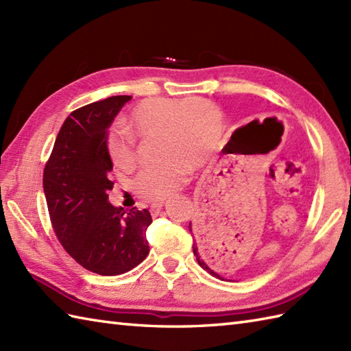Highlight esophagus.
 <instances>
[{
  "mask_svg": "<svg viewBox=\"0 0 351 351\" xmlns=\"http://www.w3.org/2000/svg\"><path fill=\"white\" fill-rule=\"evenodd\" d=\"M161 208H162V202H155V204H152V205H151V213H152V215L158 214V213L161 211Z\"/></svg>",
  "mask_w": 351,
  "mask_h": 351,
  "instance_id": "obj_1",
  "label": "esophagus"
}]
</instances>
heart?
I'll return each mask as SVG.
<instances>
[{
	"label": "heart",
	"mask_w": 351,
	"mask_h": 351,
	"mask_svg": "<svg viewBox=\"0 0 351 351\" xmlns=\"http://www.w3.org/2000/svg\"><path fill=\"white\" fill-rule=\"evenodd\" d=\"M140 136L158 132L156 152L160 161L140 170L134 191L146 200H162L180 190L193 170L202 166L221 140V114L204 98H151L132 110L128 121ZM107 151L117 167L130 169L136 162V138L123 126H113L107 137Z\"/></svg>",
	"instance_id": "1"
}]
</instances>
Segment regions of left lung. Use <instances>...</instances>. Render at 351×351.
<instances>
[{
    "label": "left lung",
    "mask_w": 351,
    "mask_h": 351,
    "mask_svg": "<svg viewBox=\"0 0 351 351\" xmlns=\"http://www.w3.org/2000/svg\"><path fill=\"white\" fill-rule=\"evenodd\" d=\"M190 230H191V226H190ZM193 253H195V256H196V259H197V264L204 268V270H206L208 273H210L211 276H214V278H217V279H220V280H228V279H225L223 278V276L220 274V271L217 270V268L214 267V264H213V256L210 258V255H206V250L202 247V244H197L196 241H195V244H193Z\"/></svg>",
    "instance_id": "8db88e82"
}]
</instances>
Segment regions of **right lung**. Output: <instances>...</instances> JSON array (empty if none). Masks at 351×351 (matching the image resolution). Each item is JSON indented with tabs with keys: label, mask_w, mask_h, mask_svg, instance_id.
<instances>
[{
	"label": "right lung",
	"mask_w": 351,
	"mask_h": 351,
	"mask_svg": "<svg viewBox=\"0 0 351 351\" xmlns=\"http://www.w3.org/2000/svg\"><path fill=\"white\" fill-rule=\"evenodd\" d=\"M131 96H111L66 119L43 171L52 228L64 250L86 270L102 276L130 271L149 253L151 213L108 202V128Z\"/></svg>",
	"instance_id": "add662e5"
}]
</instances>
